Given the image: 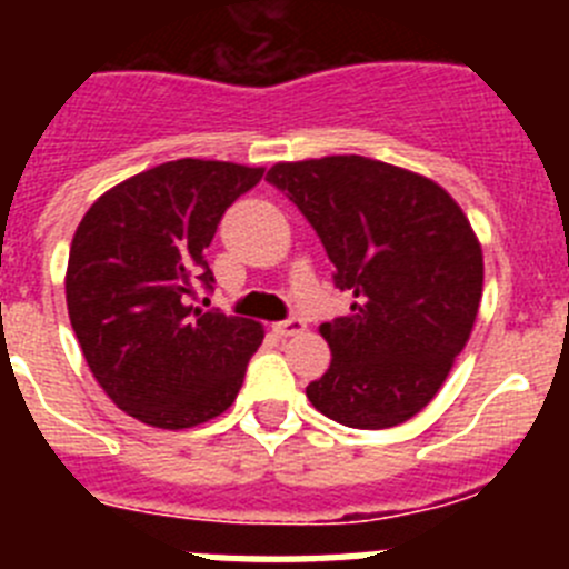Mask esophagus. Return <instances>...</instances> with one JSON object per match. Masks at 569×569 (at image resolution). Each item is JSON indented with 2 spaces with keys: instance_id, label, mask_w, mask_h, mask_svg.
<instances>
[{
  "instance_id": "34e87169",
  "label": "esophagus",
  "mask_w": 569,
  "mask_h": 569,
  "mask_svg": "<svg viewBox=\"0 0 569 569\" xmlns=\"http://www.w3.org/2000/svg\"><path fill=\"white\" fill-rule=\"evenodd\" d=\"M305 328H308V325H305V319H299V316H290V319L276 321V325H273L276 333L284 336V339H288V336H299Z\"/></svg>"
}]
</instances>
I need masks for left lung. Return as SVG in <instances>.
<instances>
[{"label": "left lung", "mask_w": 569, "mask_h": 569, "mask_svg": "<svg viewBox=\"0 0 569 569\" xmlns=\"http://www.w3.org/2000/svg\"><path fill=\"white\" fill-rule=\"evenodd\" d=\"M268 182L305 213L353 293L350 313L325 321L328 373L310 405L359 430L413 419L445 385L479 313L485 259L445 188L367 156L279 162Z\"/></svg>", "instance_id": "left-lung-1"}]
</instances>
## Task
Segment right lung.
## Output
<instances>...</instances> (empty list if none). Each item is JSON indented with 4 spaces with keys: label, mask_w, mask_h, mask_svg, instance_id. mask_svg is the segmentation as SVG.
Listing matches in <instances>:
<instances>
[{
    "label": "right lung",
    "mask_w": 569,
    "mask_h": 569,
    "mask_svg": "<svg viewBox=\"0 0 569 569\" xmlns=\"http://www.w3.org/2000/svg\"><path fill=\"white\" fill-rule=\"evenodd\" d=\"M264 168L176 159L124 179L90 204L70 241L68 316L90 373L119 410L184 430L239 396L259 321L193 308L213 288L204 250L224 210Z\"/></svg>",
    "instance_id": "add662e5"
}]
</instances>
